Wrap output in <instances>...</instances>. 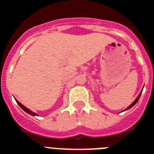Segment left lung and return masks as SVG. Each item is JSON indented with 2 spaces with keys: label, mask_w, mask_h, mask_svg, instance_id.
I'll return each instance as SVG.
<instances>
[{
  "label": "left lung",
  "mask_w": 154,
  "mask_h": 154,
  "mask_svg": "<svg viewBox=\"0 0 154 154\" xmlns=\"http://www.w3.org/2000/svg\"><path fill=\"white\" fill-rule=\"evenodd\" d=\"M143 87H144V86H143ZM143 89H142V90H141V92H140V94H139V96H137V98H136V99H135V100H134V101H133V103H132V104H131V105H130V106H128V107H127V108H126V109H124V110H123V111H126V110H127V109H130V108H132V107H133V106H134V105H135V104H136V103H137V102H138L139 99H140V96H141V94H142V92H143Z\"/></svg>",
  "instance_id": "1"
}]
</instances>
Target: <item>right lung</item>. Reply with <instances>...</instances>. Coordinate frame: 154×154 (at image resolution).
Instances as JSON below:
<instances>
[{
	"label": "right lung",
	"instance_id": "right-lung-1",
	"mask_svg": "<svg viewBox=\"0 0 154 154\" xmlns=\"http://www.w3.org/2000/svg\"><path fill=\"white\" fill-rule=\"evenodd\" d=\"M15 100H16V102H17V104L19 105V106L21 107V108L22 109L24 110V111H25V112H26L27 113L30 114V115H31V116H38V114L35 113V112H32V111H31V110H30L29 109H28V108H27V107H25V106H23V105L21 104V103H19V102L17 101V99H15Z\"/></svg>",
	"mask_w": 154,
	"mask_h": 154
}]
</instances>
